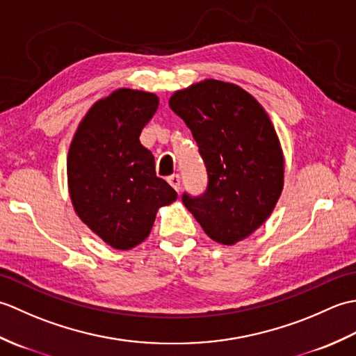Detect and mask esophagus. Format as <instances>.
Instances as JSON below:
<instances>
[{
	"mask_svg": "<svg viewBox=\"0 0 356 356\" xmlns=\"http://www.w3.org/2000/svg\"><path fill=\"white\" fill-rule=\"evenodd\" d=\"M168 184L176 190L177 193L180 191V176L179 174H172V176L168 177Z\"/></svg>",
	"mask_w": 356,
	"mask_h": 356,
	"instance_id": "1",
	"label": "esophagus"
}]
</instances>
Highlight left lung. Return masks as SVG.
Wrapping results in <instances>:
<instances>
[{
    "label": "left lung",
    "mask_w": 356,
    "mask_h": 356,
    "mask_svg": "<svg viewBox=\"0 0 356 356\" xmlns=\"http://www.w3.org/2000/svg\"><path fill=\"white\" fill-rule=\"evenodd\" d=\"M168 104L191 130L209 179L202 197L184 194V205L217 243L248 238L284 185L282 143L266 110L240 86L217 79L177 90Z\"/></svg>",
    "instance_id": "1"
}]
</instances>
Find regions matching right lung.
I'll use <instances>...</instances> for the list:
<instances>
[{"label":"right lung","mask_w":356,"mask_h":356,"mask_svg":"<svg viewBox=\"0 0 356 356\" xmlns=\"http://www.w3.org/2000/svg\"><path fill=\"white\" fill-rule=\"evenodd\" d=\"M157 107L154 93L115 90L86 113L67 154L74 213L119 251L140 245L159 208L177 199V193L156 176L154 156L139 140Z\"/></svg>","instance_id":"1"}]
</instances>
